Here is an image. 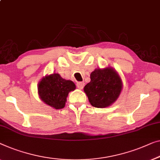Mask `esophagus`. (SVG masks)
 I'll return each instance as SVG.
<instances>
[{
  "instance_id": "obj_1",
  "label": "esophagus",
  "mask_w": 160,
  "mask_h": 160,
  "mask_svg": "<svg viewBox=\"0 0 160 160\" xmlns=\"http://www.w3.org/2000/svg\"><path fill=\"white\" fill-rule=\"evenodd\" d=\"M76 87H77V88H78L79 89H82L84 87V82H77V84H76Z\"/></svg>"
}]
</instances>
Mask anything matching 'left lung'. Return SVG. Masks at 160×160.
<instances>
[{"label": "left lung", "instance_id": "8db88e82", "mask_svg": "<svg viewBox=\"0 0 160 160\" xmlns=\"http://www.w3.org/2000/svg\"><path fill=\"white\" fill-rule=\"evenodd\" d=\"M89 83L84 91L93 107H109L118 98L122 88V83L117 71L111 67L97 68L90 74Z\"/></svg>", "mask_w": 160, "mask_h": 160}]
</instances>
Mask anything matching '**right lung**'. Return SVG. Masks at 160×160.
Here are the masks:
<instances>
[{
	"label": "right lung",
	"instance_id": "obj_1",
	"mask_svg": "<svg viewBox=\"0 0 160 160\" xmlns=\"http://www.w3.org/2000/svg\"><path fill=\"white\" fill-rule=\"evenodd\" d=\"M40 98L50 107L58 110L65 107L68 93L76 89L72 81L66 80L58 73L45 76L38 84Z\"/></svg>",
	"mask_w": 160,
	"mask_h": 160
}]
</instances>
